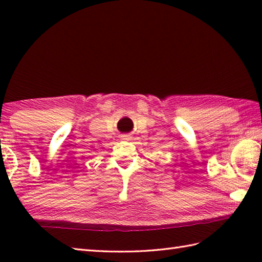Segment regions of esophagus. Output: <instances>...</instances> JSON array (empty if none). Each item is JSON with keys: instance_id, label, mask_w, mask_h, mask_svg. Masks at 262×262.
Here are the masks:
<instances>
[{"instance_id": "1", "label": "esophagus", "mask_w": 262, "mask_h": 262, "mask_svg": "<svg viewBox=\"0 0 262 262\" xmlns=\"http://www.w3.org/2000/svg\"><path fill=\"white\" fill-rule=\"evenodd\" d=\"M121 137L123 140H128V139H129V135H122Z\"/></svg>"}]
</instances>
